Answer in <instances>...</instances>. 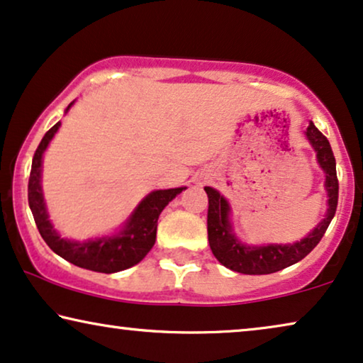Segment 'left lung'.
<instances>
[{
	"label": "left lung",
	"instance_id": "left-lung-1",
	"mask_svg": "<svg viewBox=\"0 0 363 363\" xmlns=\"http://www.w3.org/2000/svg\"><path fill=\"white\" fill-rule=\"evenodd\" d=\"M306 136L318 152V161L325 171V189L329 196V208L325 218L308 237L293 245H268V247H245L233 237L230 222H228V203L216 189L206 187L208 197L207 211V233L211 250L223 267L243 274H269L298 263L306 255H309L320 242L328 230L337 211L339 201V179L335 171V157L329 140L309 125Z\"/></svg>",
	"mask_w": 363,
	"mask_h": 363
}]
</instances>
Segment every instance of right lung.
<instances>
[{
    "label": "right lung",
    "instance_id": "right-lung-1",
    "mask_svg": "<svg viewBox=\"0 0 363 363\" xmlns=\"http://www.w3.org/2000/svg\"><path fill=\"white\" fill-rule=\"evenodd\" d=\"M59 126L60 121L45 133L39 143L38 150L34 152L33 166H30L28 201L40 237L44 238V242L49 245V248L54 253H57L59 257L74 263L75 267L91 269V272L96 273H116L140 263L156 242L157 218H160L162 208L177 194H181L184 187L151 192L130 217L125 230L120 232L116 237L90 240V242L85 243L65 240L50 225L48 212H45L43 191H40V162H43V152L48 147L49 141L52 140L55 131L59 130Z\"/></svg>",
    "mask_w": 363,
    "mask_h": 363
}]
</instances>
